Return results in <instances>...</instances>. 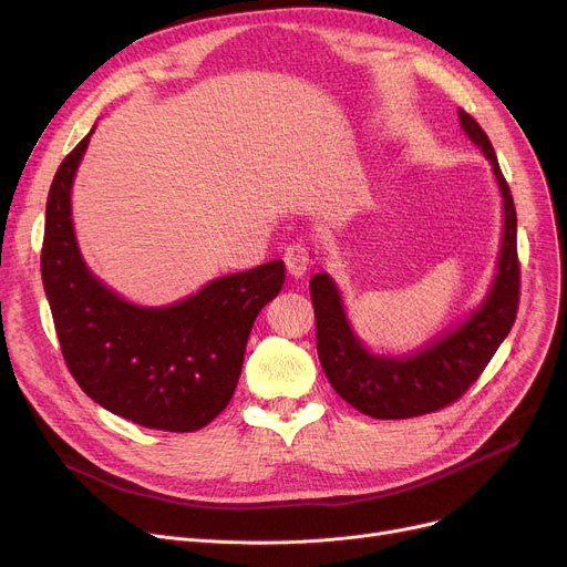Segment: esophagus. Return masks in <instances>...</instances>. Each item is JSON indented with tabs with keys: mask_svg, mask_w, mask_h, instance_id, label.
<instances>
[{
	"mask_svg": "<svg viewBox=\"0 0 567 567\" xmlns=\"http://www.w3.org/2000/svg\"><path fill=\"white\" fill-rule=\"evenodd\" d=\"M285 266H287V274L291 278H303L308 266H310V252L303 244H291L285 250Z\"/></svg>",
	"mask_w": 567,
	"mask_h": 567,
	"instance_id": "34e87169",
	"label": "esophagus"
}]
</instances>
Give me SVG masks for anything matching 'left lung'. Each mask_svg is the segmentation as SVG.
Returning a JSON list of instances; mask_svg holds the SVG:
<instances>
[{"mask_svg":"<svg viewBox=\"0 0 567 567\" xmlns=\"http://www.w3.org/2000/svg\"><path fill=\"white\" fill-rule=\"evenodd\" d=\"M457 116L464 135L489 161L503 204L496 274L478 308L421 349L411 353H379L353 331L338 282L326 271L315 274L310 280L321 368L344 402L379 421L413 419L462 398L492 361L501 342L508 338L517 317L519 261L515 202L485 131L462 107Z\"/></svg>","mask_w":567,"mask_h":567,"instance_id":"8db88e82","label":"left lung"}]
</instances>
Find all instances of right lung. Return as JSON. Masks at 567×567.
Segmentation results:
<instances>
[{
  "label": "right lung",
  "mask_w": 567,
  "mask_h": 567,
  "mask_svg": "<svg viewBox=\"0 0 567 567\" xmlns=\"http://www.w3.org/2000/svg\"><path fill=\"white\" fill-rule=\"evenodd\" d=\"M94 128L59 165L48 193L41 276L56 338L96 404L152 430L195 432L229 404L252 323L280 293L285 264L216 278L169 306L126 301L86 266L71 218L75 172Z\"/></svg>",
  "instance_id": "obj_1"
}]
</instances>
